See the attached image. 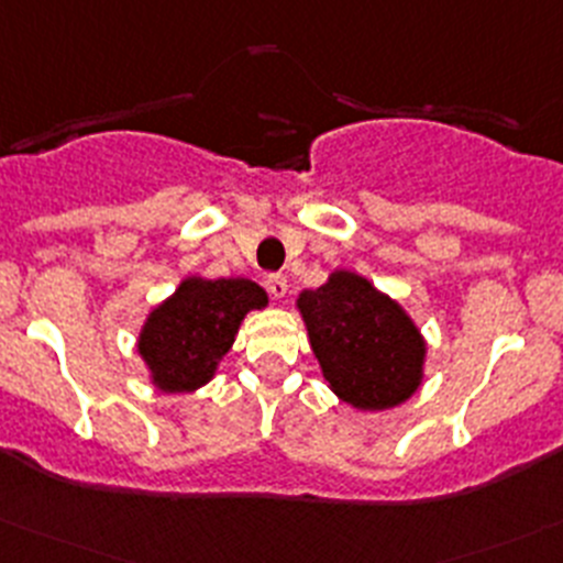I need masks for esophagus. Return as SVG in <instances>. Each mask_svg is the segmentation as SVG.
I'll list each match as a JSON object with an SVG mask.
<instances>
[{
    "instance_id": "1",
    "label": "esophagus",
    "mask_w": 563,
    "mask_h": 563,
    "mask_svg": "<svg viewBox=\"0 0 563 563\" xmlns=\"http://www.w3.org/2000/svg\"><path fill=\"white\" fill-rule=\"evenodd\" d=\"M267 292H271L273 298H285L287 296V278L282 276V273H273V276H267Z\"/></svg>"
}]
</instances>
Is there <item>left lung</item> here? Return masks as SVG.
Returning a JSON list of instances; mask_svg holds the SVG:
<instances>
[{
  "mask_svg": "<svg viewBox=\"0 0 563 563\" xmlns=\"http://www.w3.org/2000/svg\"><path fill=\"white\" fill-rule=\"evenodd\" d=\"M296 303L336 398L353 409L384 411L417 393L426 340L404 307L365 276L334 271L323 287L303 290Z\"/></svg>",
  "mask_w": 563,
  "mask_h": 563,
  "instance_id": "obj_1",
  "label": "left lung"
}]
</instances>
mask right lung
Here are the masks:
<instances>
[{
    "instance_id": "obj_1",
    "label": "right lung",
    "mask_w": 563,
    "mask_h": 563,
    "mask_svg": "<svg viewBox=\"0 0 563 563\" xmlns=\"http://www.w3.org/2000/svg\"><path fill=\"white\" fill-rule=\"evenodd\" d=\"M267 292L251 278L187 276L174 296L148 312L137 353L163 393H192L218 371L251 309H265Z\"/></svg>"
}]
</instances>
